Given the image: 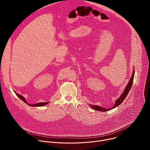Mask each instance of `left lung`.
I'll return each mask as SVG.
<instances>
[{"instance_id":"left-lung-1","label":"left lung","mask_w":150,"mask_h":150,"mask_svg":"<svg viewBox=\"0 0 150 150\" xmlns=\"http://www.w3.org/2000/svg\"><path fill=\"white\" fill-rule=\"evenodd\" d=\"M134 70L133 71V73H132V76L129 81V82H128L127 86L126 87V88H125V90L123 91V93H122V94L120 96V97L116 101V103L114 105V106L111 109H104V108H101V107L100 106H98V105H91L90 104L91 108L94 109V110H98V111H101V112H106V111H108V110H110L115 108H116L117 106H118L119 105H120L122 102L125 99L126 97L127 96L128 93L129 92L131 87H132V83H133V81H134Z\"/></svg>"}]
</instances>
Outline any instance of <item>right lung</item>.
Returning <instances> with one entry per match:
<instances>
[{"label": "right lung", "instance_id": "add662e5", "mask_svg": "<svg viewBox=\"0 0 150 150\" xmlns=\"http://www.w3.org/2000/svg\"><path fill=\"white\" fill-rule=\"evenodd\" d=\"M15 92V93L16 94V95L20 98V99H21L23 101H24L25 103H26L27 104H28V105H30V106H34V107H39V106H44V105H46V104H47L49 102H44V103H37V104H28L27 102V101L25 100V98L23 97V96H21V95H19V94H17L15 91H14Z\"/></svg>", "mask_w": 150, "mask_h": 150}]
</instances>
